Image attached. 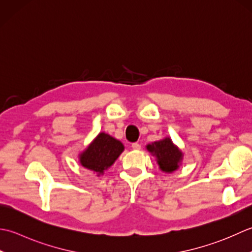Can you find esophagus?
<instances>
[{"label": "esophagus", "instance_id": "obj_1", "mask_svg": "<svg viewBox=\"0 0 252 252\" xmlns=\"http://www.w3.org/2000/svg\"><path fill=\"white\" fill-rule=\"evenodd\" d=\"M131 148L133 149V150H140V149H141V146H140L139 143H138V142H133L132 145H131Z\"/></svg>", "mask_w": 252, "mask_h": 252}]
</instances>
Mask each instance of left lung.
Segmentation results:
<instances>
[{"label": "left lung", "mask_w": 252, "mask_h": 252, "mask_svg": "<svg viewBox=\"0 0 252 252\" xmlns=\"http://www.w3.org/2000/svg\"><path fill=\"white\" fill-rule=\"evenodd\" d=\"M147 150L157 158V163L161 171L172 173L181 165L183 160V152L174 145L171 138H164L162 140L149 143Z\"/></svg>", "instance_id": "8db88e82"}]
</instances>
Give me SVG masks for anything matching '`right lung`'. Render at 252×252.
I'll use <instances>...</instances> for the list:
<instances>
[{
  "instance_id": "add662e5",
  "label": "right lung",
  "mask_w": 252,
  "mask_h": 252,
  "mask_svg": "<svg viewBox=\"0 0 252 252\" xmlns=\"http://www.w3.org/2000/svg\"><path fill=\"white\" fill-rule=\"evenodd\" d=\"M123 151L124 146L120 140L105 132H100L88 148L80 153L79 162L85 168L100 176L105 169L113 165Z\"/></svg>"
}]
</instances>
